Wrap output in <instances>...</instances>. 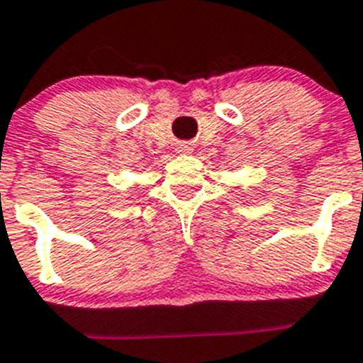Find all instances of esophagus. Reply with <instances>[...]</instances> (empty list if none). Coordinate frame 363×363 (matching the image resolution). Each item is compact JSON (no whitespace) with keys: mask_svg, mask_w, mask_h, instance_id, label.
<instances>
[{"mask_svg":"<svg viewBox=\"0 0 363 363\" xmlns=\"http://www.w3.org/2000/svg\"><path fill=\"white\" fill-rule=\"evenodd\" d=\"M182 151H190V146H184L182 147Z\"/></svg>","mask_w":363,"mask_h":363,"instance_id":"1","label":"esophagus"}]
</instances>
